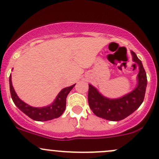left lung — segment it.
Returning a JSON list of instances; mask_svg holds the SVG:
<instances>
[{
  "mask_svg": "<svg viewBox=\"0 0 159 159\" xmlns=\"http://www.w3.org/2000/svg\"><path fill=\"white\" fill-rule=\"evenodd\" d=\"M131 54L133 61L139 66V84L134 91L121 98L108 99L103 97L96 89L89 84L88 94L89 107L98 117L109 121H120L133 113L143 102L147 86L146 72L135 53L131 51Z\"/></svg>",
  "mask_w": 159,
  "mask_h": 159,
  "instance_id": "1",
  "label": "left lung"
}]
</instances>
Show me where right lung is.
Here are the masks:
<instances>
[{
	"instance_id": "1",
	"label": "right lung",
	"mask_w": 159,
	"mask_h": 159,
	"mask_svg": "<svg viewBox=\"0 0 159 159\" xmlns=\"http://www.w3.org/2000/svg\"><path fill=\"white\" fill-rule=\"evenodd\" d=\"M9 82H10L11 98H12L13 102L15 104L16 106L31 119L38 121H48V120H52L54 118L60 117L64 113L65 108H66L67 96L71 91V89H73L74 86L75 85V84H74L70 87L62 89L56 98L54 103L50 106L44 107V108H34V107L30 106V105H27L26 103L22 102L17 97V94L15 93L14 88H13L12 82H11V75H10V78H9Z\"/></svg>"
}]
</instances>
